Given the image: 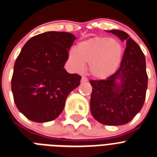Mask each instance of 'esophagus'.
Segmentation results:
<instances>
[{"label":"esophagus","mask_w":157,"mask_h":157,"mask_svg":"<svg viewBox=\"0 0 157 157\" xmlns=\"http://www.w3.org/2000/svg\"><path fill=\"white\" fill-rule=\"evenodd\" d=\"M81 82H82V83H85V82H87V79L85 77H82Z\"/></svg>","instance_id":"obj_1"}]
</instances>
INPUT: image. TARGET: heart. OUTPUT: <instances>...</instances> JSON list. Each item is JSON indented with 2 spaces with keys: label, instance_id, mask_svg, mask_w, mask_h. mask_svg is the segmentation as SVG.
Listing matches in <instances>:
<instances>
[{
  "label": "heart",
  "instance_id": "obj_1",
  "mask_svg": "<svg viewBox=\"0 0 157 157\" xmlns=\"http://www.w3.org/2000/svg\"><path fill=\"white\" fill-rule=\"evenodd\" d=\"M124 50L121 42L106 36H95L80 41L68 55V63L75 72L84 70L89 64V73L98 80L116 73L122 63Z\"/></svg>",
  "mask_w": 157,
  "mask_h": 157
}]
</instances>
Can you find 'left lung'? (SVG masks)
I'll use <instances>...</instances> for the list:
<instances>
[{
    "label": "left lung",
    "mask_w": 157,
    "mask_h": 157,
    "mask_svg": "<svg viewBox=\"0 0 157 157\" xmlns=\"http://www.w3.org/2000/svg\"><path fill=\"white\" fill-rule=\"evenodd\" d=\"M126 41L121 67L105 80H90V108L93 117L104 125L128 124L143 106L147 90L145 58L138 44L127 33L109 30Z\"/></svg>",
    "instance_id": "obj_1"
}]
</instances>
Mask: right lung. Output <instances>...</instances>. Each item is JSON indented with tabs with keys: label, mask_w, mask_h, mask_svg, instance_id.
<instances>
[{
	"label": "right lung",
	"mask_w": 157,
	"mask_h": 157,
	"mask_svg": "<svg viewBox=\"0 0 157 157\" xmlns=\"http://www.w3.org/2000/svg\"><path fill=\"white\" fill-rule=\"evenodd\" d=\"M76 36L49 31L30 38L14 66L12 91L19 112L27 119L44 123L63 112L66 98L80 85L81 77L64 69Z\"/></svg>",
	"instance_id": "right-lung-1"
}]
</instances>
